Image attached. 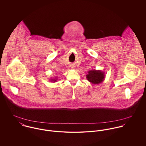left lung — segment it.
I'll use <instances>...</instances> for the list:
<instances>
[{
	"mask_svg": "<svg viewBox=\"0 0 146 146\" xmlns=\"http://www.w3.org/2000/svg\"><path fill=\"white\" fill-rule=\"evenodd\" d=\"M87 80L93 84L101 83L104 80V72L101 70H90L86 75Z\"/></svg>",
	"mask_w": 146,
	"mask_h": 146,
	"instance_id": "left-lung-1",
	"label": "left lung"
}]
</instances>
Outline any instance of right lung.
<instances>
[{
    "mask_svg": "<svg viewBox=\"0 0 146 146\" xmlns=\"http://www.w3.org/2000/svg\"><path fill=\"white\" fill-rule=\"evenodd\" d=\"M50 80L52 82H53V83H54V82H56L57 81V79H50Z\"/></svg>",
    "mask_w": 146,
    "mask_h": 146,
    "instance_id": "obj_1",
    "label": "right lung"
}]
</instances>
